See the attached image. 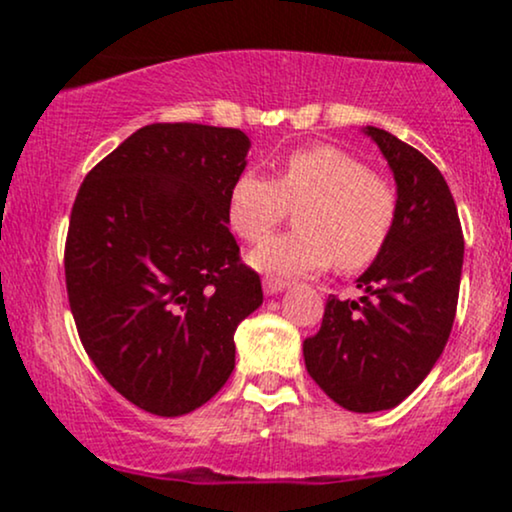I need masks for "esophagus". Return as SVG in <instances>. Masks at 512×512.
Listing matches in <instances>:
<instances>
[{
    "instance_id": "esophagus-1",
    "label": "esophagus",
    "mask_w": 512,
    "mask_h": 512,
    "mask_svg": "<svg viewBox=\"0 0 512 512\" xmlns=\"http://www.w3.org/2000/svg\"><path fill=\"white\" fill-rule=\"evenodd\" d=\"M262 286H264V293H269V296H274V293L284 291L289 284H286L284 279H274V276H264Z\"/></svg>"
}]
</instances>
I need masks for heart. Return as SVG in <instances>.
<instances>
[{
  "label": "heart",
  "mask_w": 512,
  "mask_h": 512,
  "mask_svg": "<svg viewBox=\"0 0 512 512\" xmlns=\"http://www.w3.org/2000/svg\"><path fill=\"white\" fill-rule=\"evenodd\" d=\"M298 210L301 231L276 236L252 252L262 272L315 274L337 260L358 272L383 255L397 226V190L363 158L334 144L293 149L276 163L274 180L245 170L228 192V223L248 243H260Z\"/></svg>",
  "instance_id": "1"
}]
</instances>
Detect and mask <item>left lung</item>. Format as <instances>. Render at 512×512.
<instances>
[{
	"label": "left lung",
	"instance_id": "1",
	"mask_svg": "<svg viewBox=\"0 0 512 512\" xmlns=\"http://www.w3.org/2000/svg\"><path fill=\"white\" fill-rule=\"evenodd\" d=\"M366 134L395 173L397 226L358 276L366 296L327 298L320 332L303 342L310 378L358 414L397 407L436 366L455 322L464 257L460 216L440 170L385 129Z\"/></svg>",
	"mask_w": 512,
	"mask_h": 512
}]
</instances>
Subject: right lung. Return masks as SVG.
<instances>
[{"label":"right lung","mask_w":512,"mask_h":512,"mask_svg":"<svg viewBox=\"0 0 512 512\" xmlns=\"http://www.w3.org/2000/svg\"><path fill=\"white\" fill-rule=\"evenodd\" d=\"M240 129L156 122L88 170L64 243L76 332L122 397L156 416L207 404L236 368L260 274L228 231Z\"/></svg>","instance_id":"1"}]
</instances>
